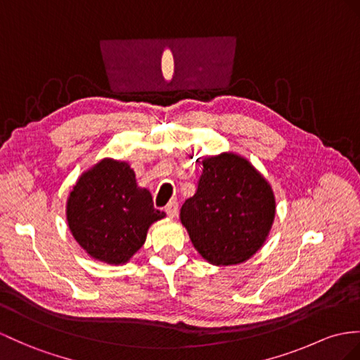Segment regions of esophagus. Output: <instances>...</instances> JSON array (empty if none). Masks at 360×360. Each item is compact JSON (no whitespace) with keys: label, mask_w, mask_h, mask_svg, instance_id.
<instances>
[{"label":"esophagus","mask_w":360,"mask_h":360,"mask_svg":"<svg viewBox=\"0 0 360 360\" xmlns=\"http://www.w3.org/2000/svg\"><path fill=\"white\" fill-rule=\"evenodd\" d=\"M165 212L168 214V217H171V218L177 217V214H179V205H177V201H169V203L166 205V207H165Z\"/></svg>","instance_id":"34e87169"}]
</instances>
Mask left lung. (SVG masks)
Returning a JSON list of instances; mask_svg holds the SVG:
<instances>
[{
    "label": "left lung",
    "mask_w": 360,
    "mask_h": 360,
    "mask_svg": "<svg viewBox=\"0 0 360 360\" xmlns=\"http://www.w3.org/2000/svg\"><path fill=\"white\" fill-rule=\"evenodd\" d=\"M198 188L180 209L197 252L214 266L241 264L262 248L275 218L269 181L233 153L203 162Z\"/></svg>",
    "instance_id": "obj_1"
}]
</instances>
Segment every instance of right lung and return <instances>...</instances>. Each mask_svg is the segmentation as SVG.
<instances>
[{"label":"right lung","mask_w":360,"mask_h":360,"mask_svg":"<svg viewBox=\"0 0 360 360\" xmlns=\"http://www.w3.org/2000/svg\"><path fill=\"white\" fill-rule=\"evenodd\" d=\"M150 191L139 188L127 162L103 159L85 171L67 200L70 232L89 255L107 264H125L143 246L154 221Z\"/></svg>","instance_id":"right-lung-1"}]
</instances>
